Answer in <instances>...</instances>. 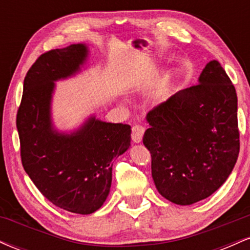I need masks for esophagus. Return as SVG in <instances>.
<instances>
[{
  "label": "esophagus",
  "instance_id": "1",
  "mask_svg": "<svg viewBox=\"0 0 250 250\" xmlns=\"http://www.w3.org/2000/svg\"><path fill=\"white\" fill-rule=\"evenodd\" d=\"M143 134H145V128L140 125H135L131 128V140L134 143H140L142 141Z\"/></svg>",
  "mask_w": 250,
  "mask_h": 250
}]
</instances>
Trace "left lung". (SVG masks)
Listing matches in <instances>:
<instances>
[{
  "instance_id": "1",
  "label": "left lung",
  "mask_w": 250,
  "mask_h": 250,
  "mask_svg": "<svg viewBox=\"0 0 250 250\" xmlns=\"http://www.w3.org/2000/svg\"><path fill=\"white\" fill-rule=\"evenodd\" d=\"M199 84L149 111L143 145L165 199L189 206L207 199L233 171L240 151L237 96L219 61L208 62Z\"/></svg>"
}]
</instances>
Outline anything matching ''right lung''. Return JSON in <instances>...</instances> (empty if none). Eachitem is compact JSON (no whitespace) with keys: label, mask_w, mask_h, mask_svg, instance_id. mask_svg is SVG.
<instances>
[{"label":"right lung","mask_w":250,"mask_h":250,"mask_svg":"<svg viewBox=\"0 0 250 250\" xmlns=\"http://www.w3.org/2000/svg\"><path fill=\"white\" fill-rule=\"evenodd\" d=\"M89 56L85 43L44 53L23 83L16 125L21 159L34 185L56 207L88 215L102 207L111 186L113 160L130 147V125L90 115L79 128L59 130L51 103L56 83L75 76Z\"/></svg>","instance_id":"add662e5"}]
</instances>
